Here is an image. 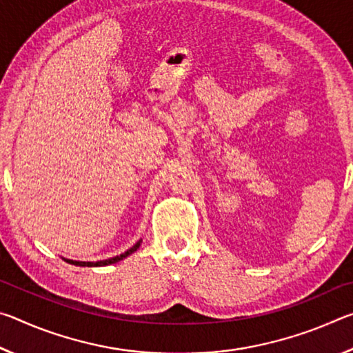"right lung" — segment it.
Wrapping results in <instances>:
<instances>
[{
    "label": "right lung",
    "instance_id": "obj_1",
    "mask_svg": "<svg viewBox=\"0 0 353 353\" xmlns=\"http://www.w3.org/2000/svg\"><path fill=\"white\" fill-rule=\"evenodd\" d=\"M140 244H141V240L140 241H137L132 248L130 249H128L126 252H123V254H119V255H117V256H112V259H107V260H99V261H77V260H70V259H65V256H62V259L67 261V263H70V265H74V266H107V265H113V263H117V261H121L123 259H126V256H129L130 254H134L137 249L140 248Z\"/></svg>",
    "mask_w": 353,
    "mask_h": 353
}]
</instances>
